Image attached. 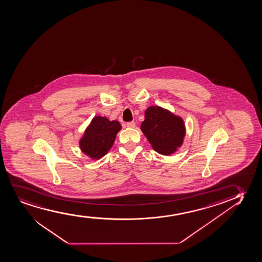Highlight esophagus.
I'll use <instances>...</instances> for the list:
<instances>
[{"mask_svg":"<svg viewBox=\"0 0 262 262\" xmlns=\"http://www.w3.org/2000/svg\"><path fill=\"white\" fill-rule=\"evenodd\" d=\"M126 126H127V127H129V128H134V127L136 126V123L134 122V121L127 122L126 123Z\"/></svg>","mask_w":262,"mask_h":262,"instance_id":"esophagus-1","label":"esophagus"}]
</instances>
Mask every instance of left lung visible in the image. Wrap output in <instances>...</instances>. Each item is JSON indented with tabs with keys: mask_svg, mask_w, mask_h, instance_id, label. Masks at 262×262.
Returning a JSON list of instances; mask_svg holds the SVG:
<instances>
[{
	"mask_svg": "<svg viewBox=\"0 0 262 262\" xmlns=\"http://www.w3.org/2000/svg\"><path fill=\"white\" fill-rule=\"evenodd\" d=\"M141 130L154 150L172 155L182 145L186 127L182 117L160 106H149L144 113Z\"/></svg>",
	"mask_w": 262,
	"mask_h": 262,
	"instance_id": "8db88e82",
	"label": "left lung"
}]
</instances>
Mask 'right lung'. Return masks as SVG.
Returning <instances> with one entry per match:
<instances>
[{"label": "right lung", "instance_id": "obj_1", "mask_svg": "<svg viewBox=\"0 0 262 262\" xmlns=\"http://www.w3.org/2000/svg\"><path fill=\"white\" fill-rule=\"evenodd\" d=\"M120 130L121 125L118 120L94 117L79 141L80 150L92 160L102 159L113 147Z\"/></svg>", "mask_w": 262, "mask_h": 262}]
</instances>
